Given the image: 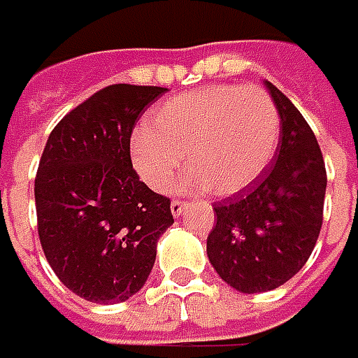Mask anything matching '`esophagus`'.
<instances>
[{
	"instance_id": "esophagus-1",
	"label": "esophagus",
	"mask_w": 358,
	"mask_h": 358,
	"mask_svg": "<svg viewBox=\"0 0 358 358\" xmlns=\"http://www.w3.org/2000/svg\"><path fill=\"white\" fill-rule=\"evenodd\" d=\"M170 210H172V216L178 217L184 210H186V202H182V200H172L170 202Z\"/></svg>"
}]
</instances>
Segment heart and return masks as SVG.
<instances>
[{"label":"heart","mask_w":358,"mask_h":358,"mask_svg":"<svg viewBox=\"0 0 358 358\" xmlns=\"http://www.w3.org/2000/svg\"><path fill=\"white\" fill-rule=\"evenodd\" d=\"M278 141V108L264 89L214 85L155 106L132 138L130 160L158 194L172 190L188 160V186L231 196L262 176Z\"/></svg>","instance_id":"obj_1"}]
</instances>
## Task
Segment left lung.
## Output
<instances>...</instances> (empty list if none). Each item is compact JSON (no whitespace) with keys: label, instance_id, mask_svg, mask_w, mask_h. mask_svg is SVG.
<instances>
[{"label":"left lung","instance_id":"8db88e82","mask_svg":"<svg viewBox=\"0 0 358 358\" xmlns=\"http://www.w3.org/2000/svg\"><path fill=\"white\" fill-rule=\"evenodd\" d=\"M279 118L271 166L243 194L214 203L216 226L208 236V259L229 287L241 293L278 289L313 252L325 202L327 172L313 130L269 80Z\"/></svg>","mask_w":358,"mask_h":358}]
</instances>
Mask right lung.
<instances>
[{
  "mask_svg": "<svg viewBox=\"0 0 358 358\" xmlns=\"http://www.w3.org/2000/svg\"><path fill=\"white\" fill-rule=\"evenodd\" d=\"M168 89L110 85L61 118L35 178L37 229L61 283L87 301L120 303L142 289L156 243L172 224L170 200L130 162L142 110Z\"/></svg>",
  "mask_w": 358,
  "mask_h": 358,
  "instance_id": "1",
  "label": "right lung"
}]
</instances>
